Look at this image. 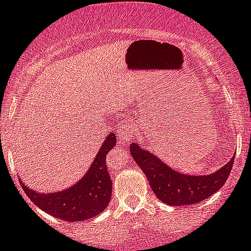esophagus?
<instances>
[{
    "label": "esophagus",
    "instance_id": "esophagus-1",
    "mask_svg": "<svg viewBox=\"0 0 251 251\" xmlns=\"http://www.w3.org/2000/svg\"><path fill=\"white\" fill-rule=\"evenodd\" d=\"M118 137L121 143H128L133 138V124L128 120L121 121L118 128Z\"/></svg>",
    "mask_w": 251,
    "mask_h": 251
}]
</instances>
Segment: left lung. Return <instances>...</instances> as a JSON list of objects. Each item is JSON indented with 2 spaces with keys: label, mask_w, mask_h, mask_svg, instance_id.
Masks as SVG:
<instances>
[{
  "label": "left lung",
  "mask_w": 251,
  "mask_h": 251,
  "mask_svg": "<svg viewBox=\"0 0 251 251\" xmlns=\"http://www.w3.org/2000/svg\"><path fill=\"white\" fill-rule=\"evenodd\" d=\"M130 151L135 163L146 174L154 194L163 203L176 206L197 204L216 193L228 178L234 163L233 155L226 165L215 173L192 176L175 171L136 142L130 144Z\"/></svg>",
  "instance_id": "1"
}]
</instances>
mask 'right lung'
I'll use <instances>...</instances> for the list:
<instances>
[{
  "label": "right lung",
  "mask_w": 251,
  "mask_h": 251,
  "mask_svg": "<svg viewBox=\"0 0 251 251\" xmlns=\"http://www.w3.org/2000/svg\"><path fill=\"white\" fill-rule=\"evenodd\" d=\"M115 144L116 136L111 132L103 142L85 176L70 188L45 194L32 191L20 181L22 188L36 206L59 220L80 222L97 216L108 206L111 198L113 186L105 158Z\"/></svg>",
  "instance_id": "right-lung-1"
}]
</instances>
